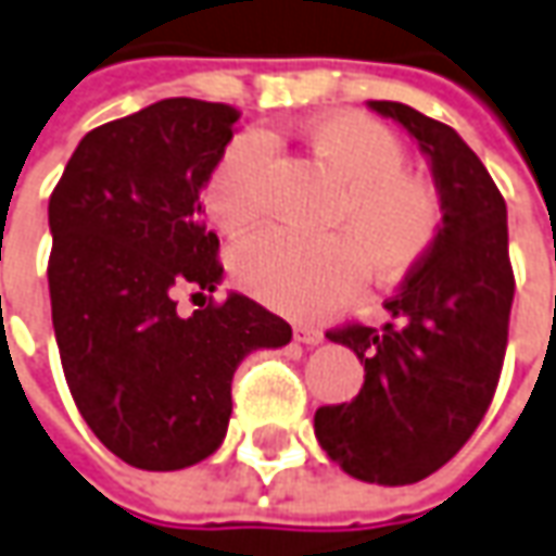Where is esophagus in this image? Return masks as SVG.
<instances>
[{"label": "esophagus", "instance_id": "esophagus-1", "mask_svg": "<svg viewBox=\"0 0 556 556\" xmlns=\"http://www.w3.org/2000/svg\"><path fill=\"white\" fill-rule=\"evenodd\" d=\"M323 328L316 326H294V341L307 343V346H316V343H323Z\"/></svg>", "mask_w": 556, "mask_h": 556}]
</instances>
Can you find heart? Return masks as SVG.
Returning a JSON list of instances; mask_svg holds the SVG:
<instances>
[{"label": "heart", "mask_w": 556, "mask_h": 556, "mask_svg": "<svg viewBox=\"0 0 556 556\" xmlns=\"http://www.w3.org/2000/svg\"><path fill=\"white\" fill-rule=\"evenodd\" d=\"M277 134L233 136L206 179V210L225 230H247L264 213V179ZM309 157L338 182L328 222L346 233L294 237L264 230L233 252V277L270 307L313 316L356 292L365 264L395 279L420 262L441 225L435 191L405 169L402 139L358 112L307 121Z\"/></svg>", "instance_id": "obj_1"}]
</instances>
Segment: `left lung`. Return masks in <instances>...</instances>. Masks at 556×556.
Masks as SVG:
<instances>
[{"instance_id":"left-lung-1","label":"left lung","mask_w":556,"mask_h":556,"mask_svg":"<svg viewBox=\"0 0 556 556\" xmlns=\"http://www.w3.org/2000/svg\"><path fill=\"white\" fill-rule=\"evenodd\" d=\"M368 105L417 139L444 215L429 252L387 298V326L328 331L365 362V383L353 402L319 407L313 429L346 475L402 486L453 459L484 420L508 343L515 270L505 200L463 136L405 103Z\"/></svg>"}]
</instances>
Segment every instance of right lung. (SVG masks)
<instances>
[{
    "label": "right lung",
    "mask_w": 556,
    "mask_h": 556,
    "mask_svg": "<svg viewBox=\"0 0 556 556\" xmlns=\"http://www.w3.org/2000/svg\"><path fill=\"white\" fill-rule=\"evenodd\" d=\"M240 112L173 97L90 130L48 200L51 319L78 414L127 466L176 471L218 451L230 380L292 326L247 294L213 301L218 237L200 188ZM204 298L191 317L175 298Z\"/></svg>",
    "instance_id": "right-lung-1"
}]
</instances>
